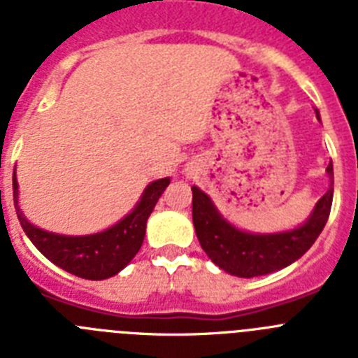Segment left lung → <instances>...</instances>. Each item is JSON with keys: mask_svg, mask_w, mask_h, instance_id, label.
Segmentation results:
<instances>
[{"mask_svg": "<svg viewBox=\"0 0 358 358\" xmlns=\"http://www.w3.org/2000/svg\"><path fill=\"white\" fill-rule=\"evenodd\" d=\"M319 118V113L315 110ZM328 176L334 179V164H328ZM334 186V182H331ZM319 199L310 218L301 227L276 235H251L226 222L211 199L192 186V217L201 248L215 265L238 278H255L274 273L301 258L321 235L331 210L334 188Z\"/></svg>", "mask_w": 358, "mask_h": 358, "instance_id": "obj_1", "label": "left lung"}]
</instances>
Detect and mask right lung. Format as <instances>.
<instances>
[{
    "mask_svg": "<svg viewBox=\"0 0 358 358\" xmlns=\"http://www.w3.org/2000/svg\"><path fill=\"white\" fill-rule=\"evenodd\" d=\"M169 185V177L150 182L132 213L102 233L87 236H64L43 231L28 222L17 208L15 172L12 177L15 213L28 238L50 262L84 280H106L115 276L134 258L143 243L147 218L150 217L157 199Z\"/></svg>",
    "mask_w": 358,
    "mask_h": 358,
    "instance_id": "right-lung-1",
    "label": "right lung"
}]
</instances>
